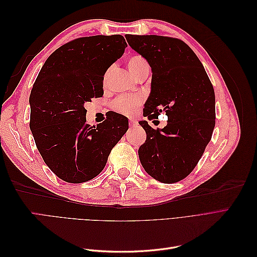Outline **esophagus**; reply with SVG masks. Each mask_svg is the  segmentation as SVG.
<instances>
[{"instance_id": "34e87169", "label": "esophagus", "mask_w": 257, "mask_h": 257, "mask_svg": "<svg viewBox=\"0 0 257 257\" xmlns=\"http://www.w3.org/2000/svg\"><path fill=\"white\" fill-rule=\"evenodd\" d=\"M130 125L131 126H136L137 125V121L134 120V119H131L130 120Z\"/></svg>"}]
</instances>
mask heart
Returning a JSON list of instances; mask_svg holds the SVG:
<instances>
[{"instance_id": "1", "label": "heart", "mask_w": 257, "mask_h": 257, "mask_svg": "<svg viewBox=\"0 0 257 257\" xmlns=\"http://www.w3.org/2000/svg\"><path fill=\"white\" fill-rule=\"evenodd\" d=\"M127 68L130 74L136 78L137 76L144 73H149V64L148 62L141 56L131 57L127 61ZM142 98L138 96H125L122 95L116 97L111 107L115 111L124 113V114H132L134 113L136 108L141 105Z\"/></svg>"}]
</instances>
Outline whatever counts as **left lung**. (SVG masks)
Returning <instances> with one entry per match:
<instances>
[{
    "label": "left lung",
    "mask_w": 257,
    "mask_h": 257,
    "mask_svg": "<svg viewBox=\"0 0 257 257\" xmlns=\"http://www.w3.org/2000/svg\"><path fill=\"white\" fill-rule=\"evenodd\" d=\"M128 45L143 56L152 71L151 92L144 116H168L164 128L139 121L147 134L138 149L146 172L163 183H175L195 168L215 125L212 83L194 51L178 38L125 35Z\"/></svg>",
    "instance_id": "1"
}]
</instances>
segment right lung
<instances>
[{"label":"right lung","mask_w":257,"mask_h":257,"mask_svg":"<svg viewBox=\"0 0 257 257\" xmlns=\"http://www.w3.org/2000/svg\"><path fill=\"white\" fill-rule=\"evenodd\" d=\"M122 35L76 38L46 60L30 95V128L44 162L69 183H81L104 169L112 148L128 130L126 116L85 123L84 104L104 94V75L122 57Z\"/></svg>","instance_id":"1"}]
</instances>
